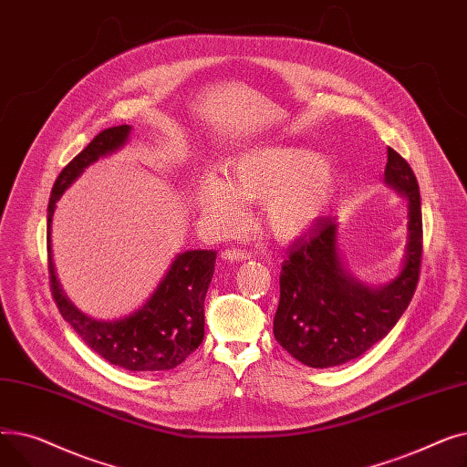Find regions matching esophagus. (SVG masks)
<instances>
[{
  "instance_id": "1",
  "label": "esophagus",
  "mask_w": 467,
  "mask_h": 467,
  "mask_svg": "<svg viewBox=\"0 0 467 467\" xmlns=\"http://www.w3.org/2000/svg\"><path fill=\"white\" fill-rule=\"evenodd\" d=\"M221 257H223L225 261H248V259H252V254L246 250H225L223 254H221Z\"/></svg>"
}]
</instances>
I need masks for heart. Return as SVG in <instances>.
<instances>
[{
  "label": "heart",
  "mask_w": 467,
  "mask_h": 467,
  "mask_svg": "<svg viewBox=\"0 0 467 467\" xmlns=\"http://www.w3.org/2000/svg\"><path fill=\"white\" fill-rule=\"evenodd\" d=\"M338 185L333 159L301 145H259L231 157L223 178L204 174L196 208L215 225L231 227L240 202H259L261 227L278 240H293L326 215Z\"/></svg>",
  "instance_id": "obj_1"
}]
</instances>
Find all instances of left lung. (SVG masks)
Returning a JSON list of instances; mask_svg holds the SVG:
<instances>
[{"instance_id":"8db88e82","label":"left lung","mask_w":467,"mask_h":467,"mask_svg":"<svg viewBox=\"0 0 467 467\" xmlns=\"http://www.w3.org/2000/svg\"><path fill=\"white\" fill-rule=\"evenodd\" d=\"M384 183L407 204V242L394 278L369 285L348 271L337 217L317 221L308 234L293 242L282 263L275 338L314 369L363 356L400 322L412 299L422 257L420 189L407 161L391 147Z\"/></svg>"}]
</instances>
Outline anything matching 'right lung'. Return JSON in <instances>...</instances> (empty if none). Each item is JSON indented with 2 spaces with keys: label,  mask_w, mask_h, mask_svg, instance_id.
I'll return each mask as SVG.
<instances>
[{
  "label": "right lung",
  "mask_w": 467,
  "mask_h": 467,
  "mask_svg": "<svg viewBox=\"0 0 467 467\" xmlns=\"http://www.w3.org/2000/svg\"><path fill=\"white\" fill-rule=\"evenodd\" d=\"M130 134L129 125L100 132L60 171L47 208L48 271L64 320L98 356L127 371H168L185 361L204 338V299L213 276V250L178 254L147 301L117 320H96L73 305L58 280L53 257V217L60 196L90 164L122 150Z\"/></svg>",
  "instance_id": "right-lung-1"
}]
</instances>
